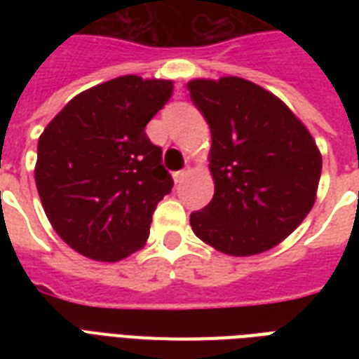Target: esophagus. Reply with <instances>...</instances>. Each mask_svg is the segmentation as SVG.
I'll return each instance as SVG.
<instances>
[{
	"mask_svg": "<svg viewBox=\"0 0 359 359\" xmlns=\"http://www.w3.org/2000/svg\"><path fill=\"white\" fill-rule=\"evenodd\" d=\"M188 173H190V169H180V171L173 173L175 182H177V184H180V182H182V180H184L186 177H188Z\"/></svg>",
	"mask_w": 359,
	"mask_h": 359,
	"instance_id": "34e87169",
	"label": "esophagus"
}]
</instances>
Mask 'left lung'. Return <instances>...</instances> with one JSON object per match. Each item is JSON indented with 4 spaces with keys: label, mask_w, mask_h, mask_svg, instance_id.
<instances>
[{
    "label": "left lung",
    "mask_w": 359,
    "mask_h": 359,
    "mask_svg": "<svg viewBox=\"0 0 359 359\" xmlns=\"http://www.w3.org/2000/svg\"><path fill=\"white\" fill-rule=\"evenodd\" d=\"M210 126L214 197L190 214L197 238L222 253L257 255L304 222L317 196L323 156L300 119L272 93L227 76L188 83Z\"/></svg>",
    "instance_id": "obj_1"
}]
</instances>
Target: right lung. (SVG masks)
I'll list each match as a JSON object with an SVG mask.
<instances>
[{
  "label": "right lung",
  "instance_id": "right-lung-1",
  "mask_svg": "<svg viewBox=\"0 0 359 359\" xmlns=\"http://www.w3.org/2000/svg\"><path fill=\"white\" fill-rule=\"evenodd\" d=\"M173 81L121 76L74 97L36 147L35 182L50 224L95 261L141 250L152 212L173 188L147 123L168 104Z\"/></svg>",
  "mask_w": 359,
  "mask_h": 359
}]
</instances>
